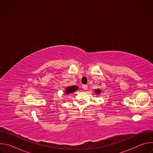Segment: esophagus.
I'll return each mask as SVG.
<instances>
[{
	"mask_svg": "<svg viewBox=\"0 0 153 153\" xmlns=\"http://www.w3.org/2000/svg\"><path fill=\"white\" fill-rule=\"evenodd\" d=\"M82 88L83 90H87V88H88V85H82Z\"/></svg>",
	"mask_w": 153,
	"mask_h": 153,
	"instance_id": "esophagus-1",
	"label": "esophagus"
}]
</instances>
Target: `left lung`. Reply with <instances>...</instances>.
<instances>
[{
    "instance_id": "1",
    "label": "left lung",
    "mask_w": 153,
    "mask_h": 153,
    "mask_svg": "<svg viewBox=\"0 0 153 153\" xmlns=\"http://www.w3.org/2000/svg\"><path fill=\"white\" fill-rule=\"evenodd\" d=\"M95 92L96 93H97V94H99L100 93V90H99V89H97V90H95Z\"/></svg>"
}]
</instances>
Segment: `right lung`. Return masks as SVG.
Segmentation results:
<instances>
[{
    "mask_svg": "<svg viewBox=\"0 0 153 153\" xmlns=\"http://www.w3.org/2000/svg\"><path fill=\"white\" fill-rule=\"evenodd\" d=\"M78 88V87L77 86H68L66 88V90H65V93L66 94H70L71 93L74 92L75 91H76Z\"/></svg>",
    "mask_w": 153,
    "mask_h": 153,
    "instance_id": "obj_1",
    "label": "right lung"
}]
</instances>
